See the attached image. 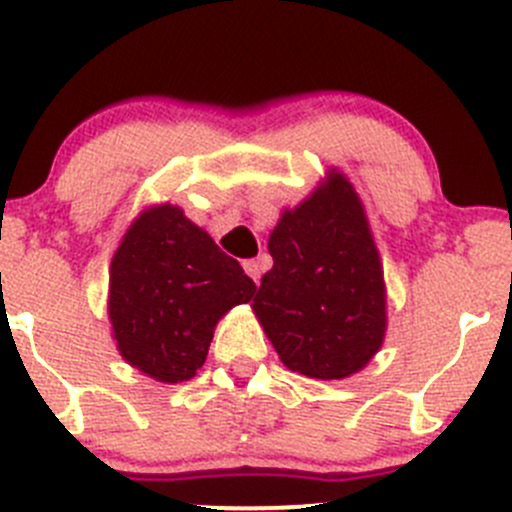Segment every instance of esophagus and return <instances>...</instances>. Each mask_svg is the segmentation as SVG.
<instances>
[{
    "label": "esophagus",
    "instance_id": "esophagus-1",
    "mask_svg": "<svg viewBox=\"0 0 512 512\" xmlns=\"http://www.w3.org/2000/svg\"><path fill=\"white\" fill-rule=\"evenodd\" d=\"M242 267H245V272L252 277V280L260 282V277H262V265H260V260H245V262H242Z\"/></svg>",
    "mask_w": 512,
    "mask_h": 512
}]
</instances>
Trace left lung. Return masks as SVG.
Here are the masks:
<instances>
[{
  "mask_svg": "<svg viewBox=\"0 0 512 512\" xmlns=\"http://www.w3.org/2000/svg\"><path fill=\"white\" fill-rule=\"evenodd\" d=\"M272 270L257 289V319L282 364L309 379H344L379 352L384 275L352 183L332 173L270 235Z\"/></svg>",
  "mask_w": 512,
  "mask_h": 512,
  "instance_id": "8db88e82",
  "label": "left lung"
}]
</instances>
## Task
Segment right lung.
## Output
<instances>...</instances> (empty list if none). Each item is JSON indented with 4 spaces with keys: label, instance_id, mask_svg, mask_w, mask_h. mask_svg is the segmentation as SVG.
<instances>
[{
    "label": "right lung",
    "instance_id": "add662e5",
    "mask_svg": "<svg viewBox=\"0 0 512 512\" xmlns=\"http://www.w3.org/2000/svg\"><path fill=\"white\" fill-rule=\"evenodd\" d=\"M255 289L208 232L180 208L160 205L133 223L113 255V337L136 369L178 384L205 364L218 319Z\"/></svg>",
    "mask_w": 512,
    "mask_h": 512
}]
</instances>
